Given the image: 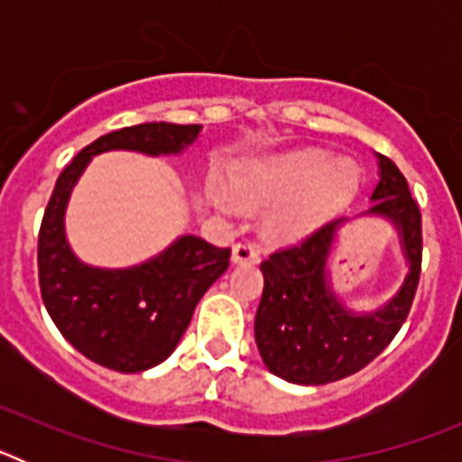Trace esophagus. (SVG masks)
<instances>
[{
  "label": "esophagus",
  "instance_id": "1",
  "mask_svg": "<svg viewBox=\"0 0 462 462\" xmlns=\"http://www.w3.org/2000/svg\"><path fill=\"white\" fill-rule=\"evenodd\" d=\"M231 261H234L236 266H252V263H259V250L250 243H238L234 245Z\"/></svg>",
  "mask_w": 462,
  "mask_h": 462
}]
</instances>
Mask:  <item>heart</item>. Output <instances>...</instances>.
<instances>
[{
    "label": "heart",
    "mask_w": 462,
    "mask_h": 462,
    "mask_svg": "<svg viewBox=\"0 0 462 462\" xmlns=\"http://www.w3.org/2000/svg\"><path fill=\"white\" fill-rule=\"evenodd\" d=\"M361 173L326 150H305L287 157L254 162L231 173V189L247 203H275L268 212V228L280 238H303L328 222L352 201ZM222 210H236L234 196L212 189Z\"/></svg>",
    "instance_id": "1"
}]
</instances>
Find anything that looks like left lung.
<instances>
[{"label": "left lung", "instance_id": "1", "mask_svg": "<svg viewBox=\"0 0 462 462\" xmlns=\"http://www.w3.org/2000/svg\"><path fill=\"white\" fill-rule=\"evenodd\" d=\"M379 182L363 215L389 219L407 259L405 282L389 303L373 312L346 310L330 287L328 256L346 219L324 224L298 245L277 250L261 263L263 293L256 310L254 340L266 368L303 386L337 382L365 368L405 324L421 275V212L405 175L377 154Z\"/></svg>", "mask_w": 462, "mask_h": 462}]
</instances>
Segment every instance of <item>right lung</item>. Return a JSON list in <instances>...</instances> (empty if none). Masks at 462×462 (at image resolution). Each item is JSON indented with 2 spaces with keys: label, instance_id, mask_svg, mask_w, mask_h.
<instances>
[{
  "label": "right lung",
  "instance_id": "1",
  "mask_svg": "<svg viewBox=\"0 0 462 462\" xmlns=\"http://www.w3.org/2000/svg\"><path fill=\"white\" fill-rule=\"evenodd\" d=\"M201 125L145 122L89 143L60 173L39 231V287L51 319L89 361L117 373H143L173 354L196 303L228 268V247L180 236L162 254L132 268H94L69 247L64 212L94 154L132 150L180 154Z\"/></svg>",
  "mask_w": 462,
  "mask_h": 462
}]
</instances>
